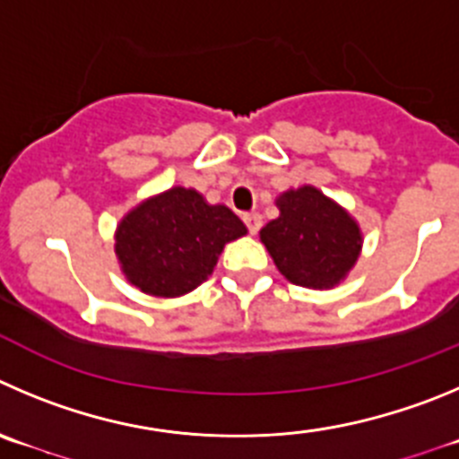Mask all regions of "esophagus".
<instances>
[{
	"mask_svg": "<svg viewBox=\"0 0 459 459\" xmlns=\"http://www.w3.org/2000/svg\"><path fill=\"white\" fill-rule=\"evenodd\" d=\"M244 224H247L251 235H255L260 230V226H263V217H260V212H247L244 215Z\"/></svg>",
	"mask_w": 459,
	"mask_h": 459,
	"instance_id": "1",
	"label": "esophagus"
}]
</instances>
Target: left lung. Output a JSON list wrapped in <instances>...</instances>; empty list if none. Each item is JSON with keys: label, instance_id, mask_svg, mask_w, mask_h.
I'll return each mask as SVG.
<instances>
[{"label": "left lung", "instance_id": "8db88e82", "mask_svg": "<svg viewBox=\"0 0 459 459\" xmlns=\"http://www.w3.org/2000/svg\"><path fill=\"white\" fill-rule=\"evenodd\" d=\"M281 217L260 230L278 272L303 288H333L355 264L362 247L358 224L316 187L278 199Z\"/></svg>", "mask_w": 459, "mask_h": 459}]
</instances>
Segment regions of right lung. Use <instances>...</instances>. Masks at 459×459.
<instances>
[{
	"label": "right lung",
	"instance_id": "1",
	"mask_svg": "<svg viewBox=\"0 0 459 459\" xmlns=\"http://www.w3.org/2000/svg\"><path fill=\"white\" fill-rule=\"evenodd\" d=\"M247 233L233 210L208 205L186 187L128 212L117 229V258L128 281L153 297H181L210 276L224 244Z\"/></svg>",
	"mask_w": 459,
	"mask_h": 459
}]
</instances>
